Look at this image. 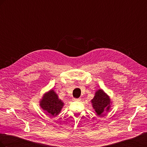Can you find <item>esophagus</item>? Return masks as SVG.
I'll list each match as a JSON object with an SVG mask.
<instances>
[{"mask_svg": "<svg viewBox=\"0 0 147 147\" xmlns=\"http://www.w3.org/2000/svg\"><path fill=\"white\" fill-rule=\"evenodd\" d=\"M80 98H74L73 100H80Z\"/></svg>", "mask_w": 147, "mask_h": 147, "instance_id": "esophagus-1", "label": "esophagus"}]
</instances>
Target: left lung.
Listing matches in <instances>:
<instances>
[{"mask_svg": "<svg viewBox=\"0 0 147 147\" xmlns=\"http://www.w3.org/2000/svg\"><path fill=\"white\" fill-rule=\"evenodd\" d=\"M93 109L98 115H102L104 111H108L110 107L111 101L109 97L102 90H97L94 97L91 100Z\"/></svg>", "mask_w": 147, "mask_h": 147, "instance_id": "1", "label": "left lung"}]
</instances>
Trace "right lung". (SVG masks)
<instances>
[{
  "label": "right lung",
  "instance_id": "obj_1",
  "mask_svg": "<svg viewBox=\"0 0 147 147\" xmlns=\"http://www.w3.org/2000/svg\"><path fill=\"white\" fill-rule=\"evenodd\" d=\"M40 105L47 113L53 116H56L61 112L64 103L58 99V96L54 91L50 90L43 96Z\"/></svg>",
  "mask_w": 147,
  "mask_h": 147
}]
</instances>
